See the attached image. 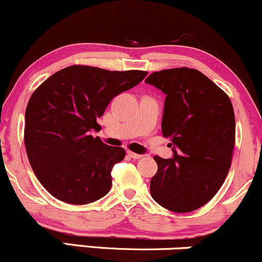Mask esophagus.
<instances>
[{"label":"esophagus","instance_id":"34e87169","mask_svg":"<svg viewBox=\"0 0 262 262\" xmlns=\"http://www.w3.org/2000/svg\"><path fill=\"white\" fill-rule=\"evenodd\" d=\"M128 155L130 156V158H133V159H140V158H143V155H141V154H137V152L130 151V150H128Z\"/></svg>","mask_w":262,"mask_h":262}]
</instances>
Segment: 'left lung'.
Masks as SVG:
<instances>
[{"label": "left lung", "instance_id": "left-lung-1", "mask_svg": "<svg viewBox=\"0 0 262 262\" xmlns=\"http://www.w3.org/2000/svg\"><path fill=\"white\" fill-rule=\"evenodd\" d=\"M145 82L166 95L161 129L173 145L172 159L154 156L158 172L150 193L171 212L196 210L215 196L229 172L235 144L231 102L196 69L155 71Z\"/></svg>", "mask_w": 262, "mask_h": 262}]
</instances>
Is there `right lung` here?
I'll use <instances>...</instances> for the list:
<instances>
[{
    "mask_svg": "<svg viewBox=\"0 0 262 262\" xmlns=\"http://www.w3.org/2000/svg\"><path fill=\"white\" fill-rule=\"evenodd\" d=\"M146 71H110L71 65L33 92L26 110L25 145L35 176L54 197L70 204L100 200L112 186L111 171L125 150L93 138L112 98L137 86Z\"/></svg>",
    "mask_w": 262,
    "mask_h": 262,
    "instance_id": "obj_1",
    "label": "right lung"
}]
</instances>
